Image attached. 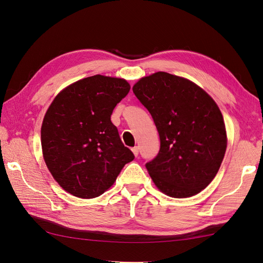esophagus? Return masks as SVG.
I'll return each instance as SVG.
<instances>
[{
    "mask_svg": "<svg viewBox=\"0 0 263 263\" xmlns=\"http://www.w3.org/2000/svg\"><path fill=\"white\" fill-rule=\"evenodd\" d=\"M132 150H133L135 157H138V155H139V148L138 147H134Z\"/></svg>",
    "mask_w": 263,
    "mask_h": 263,
    "instance_id": "obj_1",
    "label": "esophagus"
}]
</instances>
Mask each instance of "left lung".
<instances>
[{"label":"left lung","mask_w":263,"mask_h":263,"mask_svg":"<svg viewBox=\"0 0 263 263\" xmlns=\"http://www.w3.org/2000/svg\"><path fill=\"white\" fill-rule=\"evenodd\" d=\"M133 92L160 137L158 155L146 163L155 184L176 198L200 193L216 176L227 147L217 104L195 83L166 72L140 79Z\"/></svg>","instance_id":"left-lung-1"}]
</instances>
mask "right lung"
<instances>
[{
  "label": "right lung",
  "instance_id": "1",
  "mask_svg": "<svg viewBox=\"0 0 263 263\" xmlns=\"http://www.w3.org/2000/svg\"><path fill=\"white\" fill-rule=\"evenodd\" d=\"M129 90L124 79L97 74L69 85L52 101L42 125L43 155L53 179L68 193L100 196L134 160L110 122Z\"/></svg>",
  "mask_w": 263,
  "mask_h": 263
}]
</instances>
